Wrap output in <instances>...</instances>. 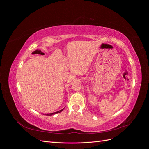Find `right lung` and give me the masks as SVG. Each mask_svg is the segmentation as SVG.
<instances>
[{
  "instance_id": "1",
  "label": "right lung",
  "mask_w": 149,
  "mask_h": 149,
  "mask_svg": "<svg viewBox=\"0 0 149 149\" xmlns=\"http://www.w3.org/2000/svg\"><path fill=\"white\" fill-rule=\"evenodd\" d=\"M64 109V108L63 109H61V110H60V111H57V112H53V113H50V114H45V115H46V116H52V115H53V114H58V113H60V112H61Z\"/></svg>"
}]
</instances>
